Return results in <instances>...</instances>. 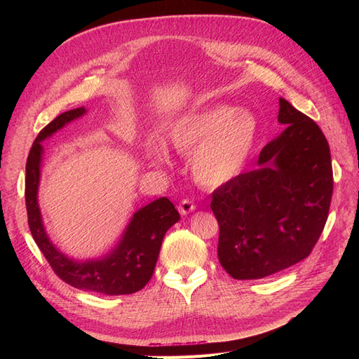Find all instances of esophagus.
Segmentation results:
<instances>
[{
	"label": "esophagus",
	"mask_w": 359,
	"mask_h": 359,
	"mask_svg": "<svg viewBox=\"0 0 359 359\" xmlns=\"http://www.w3.org/2000/svg\"><path fill=\"white\" fill-rule=\"evenodd\" d=\"M196 210V205L193 203V201L190 199H182L178 205V211L181 212V215H187L189 212H193Z\"/></svg>",
	"instance_id": "obj_1"
}]
</instances>
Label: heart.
<instances>
[{"mask_svg": "<svg viewBox=\"0 0 359 359\" xmlns=\"http://www.w3.org/2000/svg\"><path fill=\"white\" fill-rule=\"evenodd\" d=\"M257 132L252 112L217 104L177 118L165 128L163 137L180 154H191L194 180L205 187H220L240 175ZM147 154L153 161L163 160L158 148H149Z\"/></svg>", "mask_w": 359, "mask_h": 359, "instance_id": "b5f03b06", "label": "heart"}]
</instances>
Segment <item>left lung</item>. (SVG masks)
I'll use <instances>...</instances> for the list:
<instances>
[{
	"mask_svg": "<svg viewBox=\"0 0 359 359\" xmlns=\"http://www.w3.org/2000/svg\"><path fill=\"white\" fill-rule=\"evenodd\" d=\"M286 128L260 151L257 168L212 193L219 260L236 280L276 274L306 259L328 219L332 165L328 140L311 118L280 99Z\"/></svg>",
	"mask_w": 359,
	"mask_h": 359,
	"instance_id": "8db88e82",
	"label": "left lung"
}]
</instances>
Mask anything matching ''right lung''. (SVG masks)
Here are the masks:
<instances>
[{
  "instance_id": "obj_1",
  "label": "right lung",
  "mask_w": 359,
  "mask_h": 359,
  "mask_svg": "<svg viewBox=\"0 0 359 359\" xmlns=\"http://www.w3.org/2000/svg\"><path fill=\"white\" fill-rule=\"evenodd\" d=\"M83 114H86L85 107H78L58 115L41 130L29 149L25 168L29 231L53 273L67 285L104 295H128L142 289L153 277L163 238L169 227L180 220V214L168 198L148 203L133 214L121 240L100 259L74 260L52 244L43 226L37 201L43 157L41 142Z\"/></svg>"
}]
</instances>
